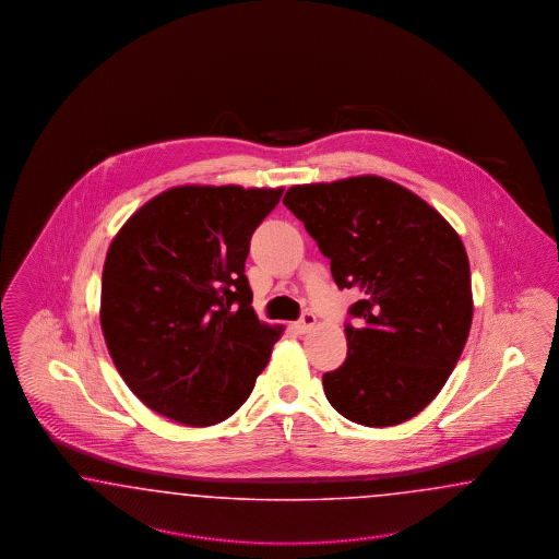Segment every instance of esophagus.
Returning <instances> with one entry per match:
<instances>
[{
    "mask_svg": "<svg viewBox=\"0 0 559 559\" xmlns=\"http://www.w3.org/2000/svg\"><path fill=\"white\" fill-rule=\"evenodd\" d=\"M316 323H318V320H316V316H313L311 311H305L304 316H301V320L295 323V328L299 330V334H305V332L313 330V328H316Z\"/></svg>",
    "mask_w": 559,
    "mask_h": 559,
    "instance_id": "34e87169",
    "label": "esophagus"
}]
</instances>
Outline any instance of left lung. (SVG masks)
Here are the masks:
<instances>
[{"label":"left lung","mask_w":559,"mask_h":559,"mask_svg":"<svg viewBox=\"0 0 559 559\" xmlns=\"http://www.w3.org/2000/svg\"><path fill=\"white\" fill-rule=\"evenodd\" d=\"M330 258L338 288L360 299L344 325L348 355L323 374L350 423L395 426L447 383L474 318L469 260L457 231L407 188L379 176L290 187L283 199Z\"/></svg>","instance_id":"obj_1"}]
</instances>
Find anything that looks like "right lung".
<instances>
[{"instance_id":"obj_1","label":"right lung","mask_w":559,"mask_h":559,"mask_svg":"<svg viewBox=\"0 0 559 559\" xmlns=\"http://www.w3.org/2000/svg\"><path fill=\"white\" fill-rule=\"evenodd\" d=\"M283 188L176 187L112 239L100 323L129 390L153 412L213 426L250 397L281 328L260 322L243 274Z\"/></svg>"}]
</instances>
